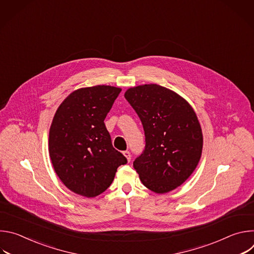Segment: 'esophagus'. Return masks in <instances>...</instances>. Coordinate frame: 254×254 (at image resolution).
Listing matches in <instances>:
<instances>
[{
    "mask_svg": "<svg viewBox=\"0 0 254 254\" xmlns=\"http://www.w3.org/2000/svg\"><path fill=\"white\" fill-rule=\"evenodd\" d=\"M123 154H124V156L127 158V162H130V153L128 152V151H125V152H123Z\"/></svg>",
    "mask_w": 254,
    "mask_h": 254,
    "instance_id": "34e87169",
    "label": "esophagus"
}]
</instances>
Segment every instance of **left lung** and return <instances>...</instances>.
Listing matches in <instances>:
<instances>
[{"instance_id": "left-lung-1", "label": "left lung", "mask_w": 254, "mask_h": 254, "mask_svg": "<svg viewBox=\"0 0 254 254\" xmlns=\"http://www.w3.org/2000/svg\"><path fill=\"white\" fill-rule=\"evenodd\" d=\"M125 97L146 136L144 150L133 162L141 183L159 194L176 189L192 175L202 154L203 134L194 110L158 84L128 88Z\"/></svg>"}]
</instances>
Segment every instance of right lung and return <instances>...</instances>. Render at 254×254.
Wrapping results in <instances>:
<instances>
[{
    "label": "right lung",
    "instance_id": "add662e5",
    "mask_svg": "<svg viewBox=\"0 0 254 254\" xmlns=\"http://www.w3.org/2000/svg\"><path fill=\"white\" fill-rule=\"evenodd\" d=\"M121 88L96 85L70 93L59 105L49 131V155L62 183L90 198L103 193L127 158L112 143L104 119Z\"/></svg>",
    "mask_w": 254,
    "mask_h": 254
}]
</instances>
